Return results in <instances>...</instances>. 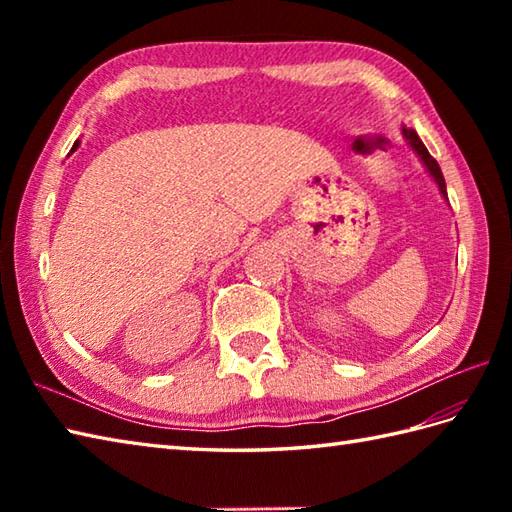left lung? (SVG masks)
<instances>
[{
    "mask_svg": "<svg viewBox=\"0 0 512 512\" xmlns=\"http://www.w3.org/2000/svg\"><path fill=\"white\" fill-rule=\"evenodd\" d=\"M402 136L407 138V143H409L411 149L416 151V154L420 156V160L424 162V167H427V171L431 173V178L436 180V184L440 187V193L444 195V200H449V198H447V184H444V176H442V171H440V165L436 162V158H433V156L429 154L427 147L422 145V140L418 138L416 132H413V129L402 127Z\"/></svg>",
    "mask_w": 512,
    "mask_h": 512,
    "instance_id": "left-lung-1",
    "label": "left lung"
}]
</instances>
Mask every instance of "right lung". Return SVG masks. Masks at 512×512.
Returning a JSON list of instances; mask_svg holds the SVG:
<instances>
[{"label": "right lung", "instance_id": "add662e5", "mask_svg": "<svg viewBox=\"0 0 512 512\" xmlns=\"http://www.w3.org/2000/svg\"><path fill=\"white\" fill-rule=\"evenodd\" d=\"M76 147H79V140H76V143H74V145H72V151H74V149H76Z\"/></svg>", "mask_w": 512, "mask_h": 512}]
</instances>
